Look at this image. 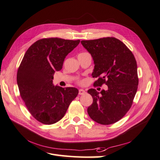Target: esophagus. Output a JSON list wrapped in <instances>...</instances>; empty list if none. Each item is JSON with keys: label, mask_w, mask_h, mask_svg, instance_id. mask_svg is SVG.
Instances as JSON below:
<instances>
[{"label": "esophagus", "mask_w": 160, "mask_h": 160, "mask_svg": "<svg viewBox=\"0 0 160 160\" xmlns=\"http://www.w3.org/2000/svg\"><path fill=\"white\" fill-rule=\"evenodd\" d=\"M85 90H83V89H79V95H84V94H85Z\"/></svg>", "instance_id": "obj_1"}]
</instances>
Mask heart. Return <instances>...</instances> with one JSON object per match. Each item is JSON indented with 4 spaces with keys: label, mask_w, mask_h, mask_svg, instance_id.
Here are the masks:
<instances>
[{
    "label": "heart",
    "mask_w": 160,
    "mask_h": 160,
    "mask_svg": "<svg viewBox=\"0 0 160 160\" xmlns=\"http://www.w3.org/2000/svg\"><path fill=\"white\" fill-rule=\"evenodd\" d=\"M79 83L80 85H83V84L85 83V81H83V80L79 81Z\"/></svg>",
    "instance_id": "obj_1"
}]
</instances>
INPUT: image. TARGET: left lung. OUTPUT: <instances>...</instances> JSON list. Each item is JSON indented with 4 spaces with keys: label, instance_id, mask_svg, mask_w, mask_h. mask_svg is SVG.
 Instances as JSON below:
<instances>
[{
    "label": "left lung",
    "instance_id": "left-lung-1",
    "mask_svg": "<svg viewBox=\"0 0 160 160\" xmlns=\"http://www.w3.org/2000/svg\"><path fill=\"white\" fill-rule=\"evenodd\" d=\"M93 57V85H108L107 90H88L93 101L88 108L89 117L101 125L118 122L127 113L136 94L139 79L137 62L132 52L115 37L81 41Z\"/></svg>",
    "mask_w": 160,
    "mask_h": 160
}]
</instances>
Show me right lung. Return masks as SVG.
Wrapping results in <instances>:
<instances>
[{
  "instance_id": "right-lung-1",
  "label": "right lung",
  "mask_w": 160,
  "mask_h": 160,
  "mask_svg": "<svg viewBox=\"0 0 160 160\" xmlns=\"http://www.w3.org/2000/svg\"><path fill=\"white\" fill-rule=\"evenodd\" d=\"M79 42L60 38L38 40L28 48L18 67L17 80L21 98L32 117L43 124L61 120L78 95L75 88L53 85L52 79Z\"/></svg>"
}]
</instances>
